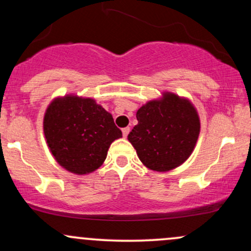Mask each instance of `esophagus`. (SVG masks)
Here are the masks:
<instances>
[{"label": "esophagus", "instance_id": "esophagus-1", "mask_svg": "<svg viewBox=\"0 0 251 251\" xmlns=\"http://www.w3.org/2000/svg\"><path fill=\"white\" fill-rule=\"evenodd\" d=\"M129 129H131V128H129V127H125V128H123V135H124V137H127V134L129 133Z\"/></svg>", "mask_w": 251, "mask_h": 251}]
</instances>
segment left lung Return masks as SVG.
<instances>
[{
  "label": "left lung",
  "mask_w": 251,
  "mask_h": 251,
  "mask_svg": "<svg viewBox=\"0 0 251 251\" xmlns=\"http://www.w3.org/2000/svg\"><path fill=\"white\" fill-rule=\"evenodd\" d=\"M138 124L127 139L146 168L171 171L189 159L201 132V120L188 98L164 91L137 111Z\"/></svg>",
  "instance_id": "left-lung-1"
}]
</instances>
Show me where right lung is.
Instances as JSON below:
<instances>
[{
  "label": "right lung",
  "mask_w": 251,
  "mask_h": 251,
  "mask_svg": "<svg viewBox=\"0 0 251 251\" xmlns=\"http://www.w3.org/2000/svg\"><path fill=\"white\" fill-rule=\"evenodd\" d=\"M43 133L54 159L74 175L99 169L111 144L123 137L113 117L92 98L56 97L43 116Z\"/></svg>",
  "instance_id": "obj_1"
}]
</instances>
